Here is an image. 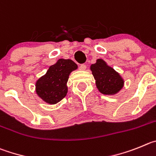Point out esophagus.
Returning <instances> with one entry per match:
<instances>
[{
  "mask_svg": "<svg viewBox=\"0 0 156 156\" xmlns=\"http://www.w3.org/2000/svg\"><path fill=\"white\" fill-rule=\"evenodd\" d=\"M79 69L81 70V71H85V70L86 69V64H81L79 67Z\"/></svg>",
  "mask_w": 156,
  "mask_h": 156,
  "instance_id": "1",
  "label": "esophagus"
}]
</instances>
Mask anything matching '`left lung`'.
<instances>
[{
    "label": "left lung",
    "mask_w": 156,
    "mask_h": 156,
    "mask_svg": "<svg viewBox=\"0 0 156 156\" xmlns=\"http://www.w3.org/2000/svg\"><path fill=\"white\" fill-rule=\"evenodd\" d=\"M90 68L96 86L101 93L113 95L123 88V80L120 75L102 59H98L95 64L91 65Z\"/></svg>",
    "instance_id": "8db88e82"
}]
</instances>
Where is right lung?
Wrapping results in <instances>:
<instances>
[{
	"label": "right lung",
	"instance_id": "1",
	"mask_svg": "<svg viewBox=\"0 0 156 156\" xmlns=\"http://www.w3.org/2000/svg\"><path fill=\"white\" fill-rule=\"evenodd\" d=\"M78 66L71 60L60 59L50 66L47 74L36 81L37 95L50 104H56L67 95L70 73L77 69Z\"/></svg>",
	"mask_w": 156,
	"mask_h": 156
}]
</instances>
